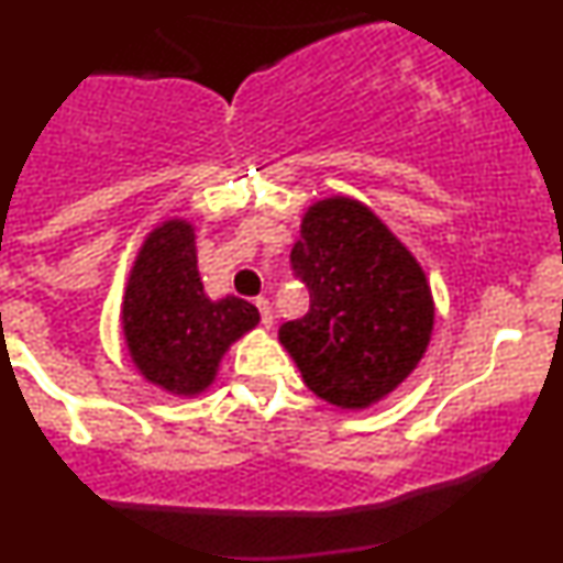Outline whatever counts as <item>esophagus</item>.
I'll return each instance as SVG.
<instances>
[{
  "instance_id": "esophagus-1",
  "label": "esophagus",
  "mask_w": 563,
  "mask_h": 563,
  "mask_svg": "<svg viewBox=\"0 0 563 563\" xmlns=\"http://www.w3.org/2000/svg\"><path fill=\"white\" fill-rule=\"evenodd\" d=\"M256 309H260V314H262V325L264 328H273L275 314H273V303H269V299H264V296H260V299H256Z\"/></svg>"
}]
</instances>
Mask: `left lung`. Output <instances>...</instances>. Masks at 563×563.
<instances>
[{"label":"left lung","mask_w":563,"mask_h":563,"mask_svg":"<svg viewBox=\"0 0 563 563\" xmlns=\"http://www.w3.org/2000/svg\"><path fill=\"white\" fill-rule=\"evenodd\" d=\"M309 312L283 322L303 384L341 410L380 402L416 371L434 331L423 267L360 200H314L290 251Z\"/></svg>","instance_id":"obj_1"}]
</instances>
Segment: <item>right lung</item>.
I'll return each instance as SVG.
<instances>
[{"mask_svg":"<svg viewBox=\"0 0 563 563\" xmlns=\"http://www.w3.org/2000/svg\"><path fill=\"white\" fill-rule=\"evenodd\" d=\"M260 325V309L238 296L209 299L198 275L196 228L166 219L147 232L126 277L121 331L147 384L196 397L214 384L219 363Z\"/></svg>","mask_w":563,"mask_h":563,"instance_id":"right-lung-1","label":"right lung"}]
</instances>
